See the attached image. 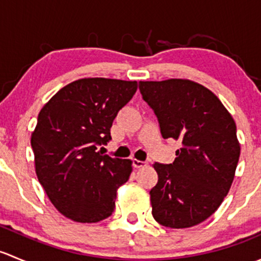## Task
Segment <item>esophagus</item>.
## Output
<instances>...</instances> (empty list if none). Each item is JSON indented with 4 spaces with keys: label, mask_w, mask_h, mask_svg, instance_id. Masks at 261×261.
I'll list each match as a JSON object with an SVG mask.
<instances>
[{
    "label": "esophagus",
    "mask_w": 261,
    "mask_h": 261,
    "mask_svg": "<svg viewBox=\"0 0 261 261\" xmlns=\"http://www.w3.org/2000/svg\"><path fill=\"white\" fill-rule=\"evenodd\" d=\"M133 165L135 168H143V167H146V162H141V160L133 159Z\"/></svg>",
    "instance_id": "esophagus-1"
}]
</instances>
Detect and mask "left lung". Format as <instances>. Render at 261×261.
I'll return each mask as SVG.
<instances>
[{"label": "left lung", "instance_id": "8db88e82", "mask_svg": "<svg viewBox=\"0 0 261 261\" xmlns=\"http://www.w3.org/2000/svg\"><path fill=\"white\" fill-rule=\"evenodd\" d=\"M164 139L181 141L172 164L155 163L152 216L170 228L196 226L215 213L230 191L240 156L236 125L206 87L187 80L139 82Z\"/></svg>", "mask_w": 261, "mask_h": 261}]
</instances>
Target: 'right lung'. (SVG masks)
I'll return each instance as SVG.
<instances>
[{
	"label": "right lung",
	"instance_id": "right-lung-1",
	"mask_svg": "<svg viewBox=\"0 0 261 261\" xmlns=\"http://www.w3.org/2000/svg\"><path fill=\"white\" fill-rule=\"evenodd\" d=\"M136 89V81L84 78L41 109L31 135L36 175L65 217L92 223L115 211L116 191L128 180L133 163L103 155L98 147L112 139V122Z\"/></svg>",
	"mask_w": 261,
	"mask_h": 261
}]
</instances>
